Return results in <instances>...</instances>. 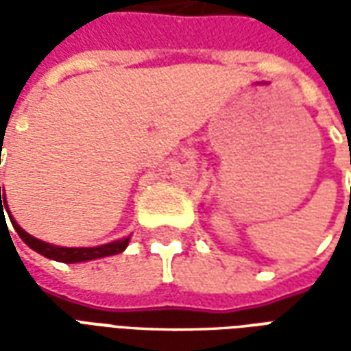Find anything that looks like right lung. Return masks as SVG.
<instances>
[{
	"mask_svg": "<svg viewBox=\"0 0 351 351\" xmlns=\"http://www.w3.org/2000/svg\"><path fill=\"white\" fill-rule=\"evenodd\" d=\"M3 206L7 208V201L5 197L1 199V186H0V208L3 210ZM9 213V210H7ZM11 218L12 228L16 229L19 237L24 241V243L35 250L37 254H41L45 258L54 259V261H62V263H80V261H90V259H99V258H107V256H116L128 248V243H130V237L128 239H120V241H114V243L103 244V246H93V248H64V246H54V244L45 243V241H39L35 239L29 233H26L24 229L20 228L16 221L12 220V216L9 214ZM1 220H3V214H1Z\"/></svg>",
	"mask_w": 351,
	"mask_h": 351,
	"instance_id": "right-lung-1",
	"label": "right lung"
}]
</instances>
